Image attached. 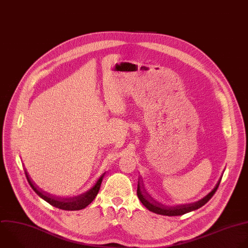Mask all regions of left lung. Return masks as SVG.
I'll list each match as a JSON object with an SVG mask.
<instances>
[{
    "label": "left lung",
    "mask_w": 248,
    "mask_h": 248,
    "mask_svg": "<svg viewBox=\"0 0 248 248\" xmlns=\"http://www.w3.org/2000/svg\"><path fill=\"white\" fill-rule=\"evenodd\" d=\"M221 179L222 178H220V180L216 184L215 188L209 194H207L204 198H202V200H200L196 202L189 203V204H181V205H176V206H164V205L156 202L146 193L141 180L138 182V185H137V196H138V199L140 200V202H142V204L147 209H149L150 211H152L154 213L160 214V215H167V216H178V215H183L187 212L196 210V209L202 207V205H204L217 191L219 184L221 182Z\"/></svg>",
    "instance_id": "1"
}]
</instances>
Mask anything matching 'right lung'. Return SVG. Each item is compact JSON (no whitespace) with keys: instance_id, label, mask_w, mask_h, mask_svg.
<instances>
[{"instance_id":"obj_1","label":"right lung","mask_w":248,"mask_h":248,"mask_svg":"<svg viewBox=\"0 0 248 248\" xmlns=\"http://www.w3.org/2000/svg\"><path fill=\"white\" fill-rule=\"evenodd\" d=\"M25 175H26V178H27L30 186L35 191V193L39 197H41L43 200H45L46 202L51 204L52 206L57 207L59 209H63V210H79V209L87 207L95 199V197L97 196L98 191L100 189V186H101V183H102L105 173H103L97 179V181L94 183V185L92 188L85 191L84 193L73 196V197H69V198L53 197V196H50V195L39 190V188L37 186H35V184L31 181L26 170H25Z\"/></svg>"}]
</instances>
